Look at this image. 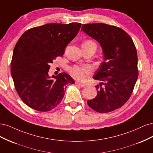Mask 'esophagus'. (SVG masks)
<instances>
[{
  "instance_id": "obj_1",
  "label": "esophagus",
  "mask_w": 153,
  "mask_h": 153,
  "mask_svg": "<svg viewBox=\"0 0 153 153\" xmlns=\"http://www.w3.org/2000/svg\"><path fill=\"white\" fill-rule=\"evenodd\" d=\"M75 84H76V85H78L80 86L81 87H85V86H86V85H85V84H82V83L79 82H75Z\"/></svg>"
}]
</instances>
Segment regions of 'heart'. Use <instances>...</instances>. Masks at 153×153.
Returning <instances> with one entry per match:
<instances>
[{
    "instance_id": "b5f03b06",
    "label": "heart",
    "mask_w": 153,
    "mask_h": 153,
    "mask_svg": "<svg viewBox=\"0 0 153 153\" xmlns=\"http://www.w3.org/2000/svg\"><path fill=\"white\" fill-rule=\"evenodd\" d=\"M88 42H92L91 41H87ZM71 75L77 79L84 80L87 78L88 75L92 72V68L89 65H82V66H74L69 69Z\"/></svg>"
}]
</instances>
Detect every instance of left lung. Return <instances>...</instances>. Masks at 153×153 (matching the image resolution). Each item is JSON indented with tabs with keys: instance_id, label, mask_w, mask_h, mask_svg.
I'll list each match as a JSON object with an SVG mask.
<instances>
[{
	"instance_id": "8db88e82",
	"label": "left lung",
	"mask_w": 153,
	"mask_h": 153,
	"mask_svg": "<svg viewBox=\"0 0 153 153\" xmlns=\"http://www.w3.org/2000/svg\"><path fill=\"white\" fill-rule=\"evenodd\" d=\"M81 30L98 41L103 55L93 76L101 81L96 86L97 96L87 101L88 105L100 113L121 108L131 96L138 76L137 52L131 38L119 27L101 23L84 24Z\"/></svg>"
}]
</instances>
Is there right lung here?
Here are the masks:
<instances>
[{
    "label": "right lung",
    "instance_id": "add662e5",
    "mask_svg": "<svg viewBox=\"0 0 153 153\" xmlns=\"http://www.w3.org/2000/svg\"><path fill=\"white\" fill-rule=\"evenodd\" d=\"M81 24H48L25 31L13 50L11 74L17 93L29 107L40 112L53 109L64 96L67 84H75L66 73L50 76V64L64 53Z\"/></svg>",
    "mask_w": 153,
    "mask_h": 153
}]
</instances>
